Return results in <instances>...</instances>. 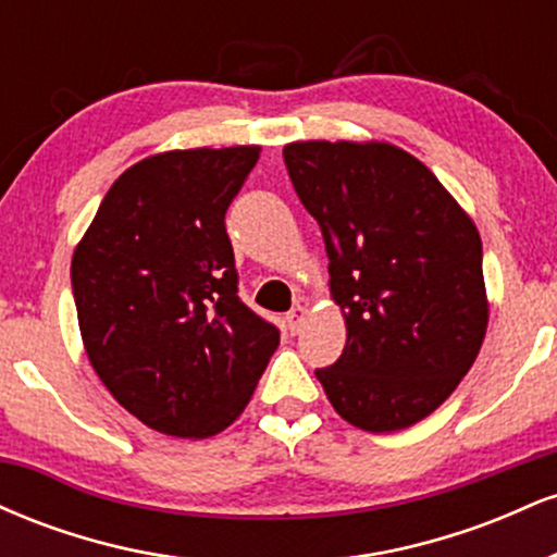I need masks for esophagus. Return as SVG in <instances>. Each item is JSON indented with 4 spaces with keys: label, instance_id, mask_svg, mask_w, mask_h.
Listing matches in <instances>:
<instances>
[{
    "label": "esophagus",
    "instance_id": "obj_1",
    "mask_svg": "<svg viewBox=\"0 0 557 557\" xmlns=\"http://www.w3.org/2000/svg\"><path fill=\"white\" fill-rule=\"evenodd\" d=\"M306 319H309V309H306V306H296V309H293L290 314L285 317L287 332H290V335H298L300 327H304Z\"/></svg>",
    "mask_w": 557,
    "mask_h": 557
}]
</instances>
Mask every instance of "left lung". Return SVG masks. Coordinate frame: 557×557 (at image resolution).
<instances>
[{"mask_svg": "<svg viewBox=\"0 0 557 557\" xmlns=\"http://www.w3.org/2000/svg\"><path fill=\"white\" fill-rule=\"evenodd\" d=\"M296 194L322 227L343 356L317 380L363 432H398L450 398L487 335L482 238L417 157L387 140H293Z\"/></svg>", "mask_w": 557, "mask_h": 557, "instance_id": "1", "label": "left lung"}]
</instances>
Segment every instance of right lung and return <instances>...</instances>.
<instances>
[{
	"instance_id": "1",
	"label": "right lung",
	"mask_w": 557,
	"mask_h": 557,
	"mask_svg": "<svg viewBox=\"0 0 557 557\" xmlns=\"http://www.w3.org/2000/svg\"><path fill=\"white\" fill-rule=\"evenodd\" d=\"M261 146L172 149L127 168L73 251L94 372L149 430L203 440L251 400L280 332L238 298L225 212Z\"/></svg>"
}]
</instances>
